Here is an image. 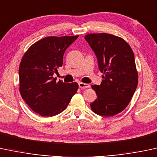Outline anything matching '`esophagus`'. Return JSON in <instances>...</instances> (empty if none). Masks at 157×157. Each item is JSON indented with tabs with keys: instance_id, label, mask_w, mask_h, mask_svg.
I'll return each instance as SVG.
<instances>
[{
	"instance_id": "1",
	"label": "esophagus",
	"mask_w": 157,
	"mask_h": 157,
	"mask_svg": "<svg viewBox=\"0 0 157 157\" xmlns=\"http://www.w3.org/2000/svg\"><path fill=\"white\" fill-rule=\"evenodd\" d=\"M78 87H79V88H81V89H82V88H83V89H84V88L89 87L90 85H89V84H84V83H82V82H79Z\"/></svg>"
}]
</instances>
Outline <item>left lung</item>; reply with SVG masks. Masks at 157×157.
I'll return each instance as SVG.
<instances>
[{
    "instance_id": "obj_1",
    "label": "left lung",
    "mask_w": 157,
    "mask_h": 157,
    "mask_svg": "<svg viewBox=\"0 0 157 157\" xmlns=\"http://www.w3.org/2000/svg\"><path fill=\"white\" fill-rule=\"evenodd\" d=\"M97 58L103 80L92 85L97 98L90 108L101 117L117 115L126 108L138 84L134 54L122 38L107 33L87 34L84 37Z\"/></svg>"
}]
</instances>
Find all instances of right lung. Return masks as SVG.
Segmentation results:
<instances>
[{"instance_id":"add662e5","label":"right lung","mask_w":157,"mask_h":157,"mask_svg":"<svg viewBox=\"0 0 157 157\" xmlns=\"http://www.w3.org/2000/svg\"><path fill=\"white\" fill-rule=\"evenodd\" d=\"M78 37H47L32 45L23 56L19 67L21 95L42 117L64 111L78 90L76 82H56L53 78L62 66L64 52Z\"/></svg>"}]
</instances>
